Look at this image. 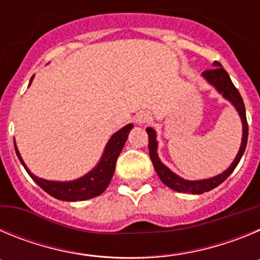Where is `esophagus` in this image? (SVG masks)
Here are the masks:
<instances>
[{
    "mask_svg": "<svg viewBox=\"0 0 260 260\" xmlns=\"http://www.w3.org/2000/svg\"><path fill=\"white\" fill-rule=\"evenodd\" d=\"M148 119H150V116L147 113H139L135 116V122H137V125H143Z\"/></svg>",
    "mask_w": 260,
    "mask_h": 260,
    "instance_id": "esophagus-1",
    "label": "esophagus"
}]
</instances>
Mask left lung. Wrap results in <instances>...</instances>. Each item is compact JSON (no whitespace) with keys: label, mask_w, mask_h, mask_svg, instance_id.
<instances>
[{"label":"left lung","mask_w":260,"mask_h":260,"mask_svg":"<svg viewBox=\"0 0 260 260\" xmlns=\"http://www.w3.org/2000/svg\"><path fill=\"white\" fill-rule=\"evenodd\" d=\"M202 77L207 80L208 83L213 87V88L225 99L228 100L234 109L238 112V116L242 122V141H241L240 150H238L237 156L234 157L233 162L228 169H225L222 173L217 174L211 178H206V180H198V181H189L185 180L182 177L177 176L174 172H172L164 162H161L157 153V141H156V132L155 128L147 127L146 132L148 134V148H150V156L152 160L153 168H155L156 173L160 177V180L164 185L168 187H171L172 190H176L178 192H190V194H203L206 191L215 189L220 183L224 182L226 178L232 174V172L236 169V167L240 162L241 157H242L243 152L246 150L247 144V135H249V126H247L246 119V110H245V104L241 98L238 89L234 87L233 82L229 78V74L224 70L221 63L217 61L213 62V69L211 70L204 71Z\"/></svg>","instance_id":"obj_1"}]
</instances>
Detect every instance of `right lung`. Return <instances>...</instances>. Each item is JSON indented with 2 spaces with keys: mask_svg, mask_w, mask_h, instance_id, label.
I'll return each instance as SVG.
<instances>
[{
  "mask_svg": "<svg viewBox=\"0 0 260 260\" xmlns=\"http://www.w3.org/2000/svg\"><path fill=\"white\" fill-rule=\"evenodd\" d=\"M32 79H34V77L29 80V84H31ZM133 127H134V125L128 123V125L123 126L122 128H119L117 133H114L110 137L109 141H108L107 146L104 148V152H103L98 164L88 173L73 181H49L35 176L34 173H31V171L23 161L22 156H20L19 151H18L17 144H15V141H14V147H15V152H17L18 158L20 160L27 173L29 174L32 180L35 181L45 192L52 195L53 198L59 199V201H87V199L99 197V195L105 191V189L108 187L114 174L117 157H118V155L122 151L126 139L128 137V133H130Z\"/></svg>",
  "mask_w": 260,
  "mask_h": 260,
  "instance_id": "obj_1",
  "label": "right lung"
}]
</instances>
